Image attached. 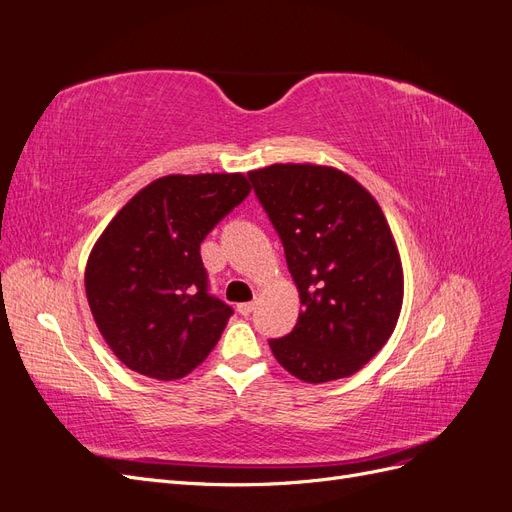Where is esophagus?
<instances>
[{"label":"esophagus","instance_id":"esophagus-1","mask_svg":"<svg viewBox=\"0 0 512 512\" xmlns=\"http://www.w3.org/2000/svg\"><path fill=\"white\" fill-rule=\"evenodd\" d=\"M254 307H256V303H252V301H250V303H239V305H237V312H239L241 316H250V314L254 312Z\"/></svg>","mask_w":512,"mask_h":512}]
</instances>
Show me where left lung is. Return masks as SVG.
Instances as JSON below:
<instances>
[{
    "instance_id": "8db88e82",
    "label": "left lung",
    "mask_w": 512,
    "mask_h": 512,
    "mask_svg": "<svg viewBox=\"0 0 512 512\" xmlns=\"http://www.w3.org/2000/svg\"><path fill=\"white\" fill-rule=\"evenodd\" d=\"M247 177L303 305L294 329L269 342L273 356L312 384L356 374L389 342L404 303V269L380 205L333 166L271 164Z\"/></svg>"
}]
</instances>
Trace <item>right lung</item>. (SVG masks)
I'll return each instance as SVG.
<instances>
[{"mask_svg": "<svg viewBox=\"0 0 512 512\" xmlns=\"http://www.w3.org/2000/svg\"><path fill=\"white\" fill-rule=\"evenodd\" d=\"M252 185L243 173L166 175L104 228L85 292L104 342L136 374L179 380L218 344L232 307L207 292L200 243Z\"/></svg>", "mask_w": 512, "mask_h": 512, "instance_id": "1", "label": "right lung"}]
</instances>
